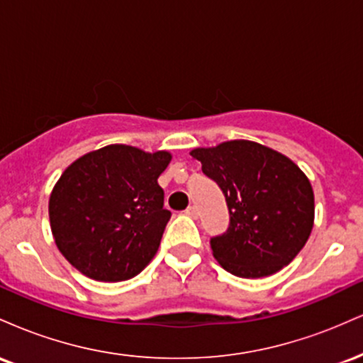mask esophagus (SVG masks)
<instances>
[{"label": "esophagus", "instance_id": "34e87169", "mask_svg": "<svg viewBox=\"0 0 363 363\" xmlns=\"http://www.w3.org/2000/svg\"><path fill=\"white\" fill-rule=\"evenodd\" d=\"M186 215L191 216V218H198V208L196 206H189L186 210Z\"/></svg>", "mask_w": 363, "mask_h": 363}]
</instances>
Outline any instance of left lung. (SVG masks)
Segmentation results:
<instances>
[{
	"mask_svg": "<svg viewBox=\"0 0 363 363\" xmlns=\"http://www.w3.org/2000/svg\"><path fill=\"white\" fill-rule=\"evenodd\" d=\"M191 155L227 201L228 228L210 245L228 273L269 277L301 252L314 223V193L290 158L245 140L196 148Z\"/></svg>",
	"mask_w": 363,
	"mask_h": 363,
	"instance_id": "8db88e82",
	"label": "left lung"
}]
</instances>
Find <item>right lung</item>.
Masks as SVG:
<instances>
[{"label": "right lung", "instance_id": "right-lung-1", "mask_svg": "<svg viewBox=\"0 0 363 363\" xmlns=\"http://www.w3.org/2000/svg\"><path fill=\"white\" fill-rule=\"evenodd\" d=\"M170 153L109 145L73 162L54 186L49 220L57 249L78 272L123 281L143 272L170 211L157 179Z\"/></svg>", "mask_w": 363, "mask_h": 363}]
</instances>
